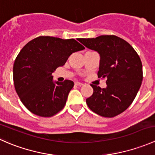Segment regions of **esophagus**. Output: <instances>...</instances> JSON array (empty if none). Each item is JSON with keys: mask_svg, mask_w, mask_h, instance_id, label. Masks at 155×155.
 I'll return each mask as SVG.
<instances>
[{"mask_svg": "<svg viewBox=\"0 0 155 155\" xmlns=\"http://www.w3.org/2000/svg\"><path fill=\"white\" fill-rule=\"evenodd\" d=\"M75 85H77V86H82V85H83V84L81 83V82H75Z\"/></svg>", "mask_w": 155, "mask_h": 155, "instance_id": "1", "label": "esophagus"}]
</instances>
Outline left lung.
Instances as JSON below:
<instances>
[{
    "label": "left lung",
    "instance_id": "obj_1",
    "mask_svg": "<svg viewBox=\"0 0 155 155\" xmlns=\"http://www.w3.org/2000/svg\"><path fill=\"white\" fill-rule=\"evenodd\" d=\"M85 47L100 54L98 78L107 79V87H93L86 99L87 107L101 116L112 118L125 111L133 103L143 81V65L134 48L115 35L79 39Z\"/></svg>",
    "mask_w": 155,
    "mask_h": 155
}]
</instances>
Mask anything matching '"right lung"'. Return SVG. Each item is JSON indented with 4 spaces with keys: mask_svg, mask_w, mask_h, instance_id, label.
<instances>
[{
    "mask_svg": "<svg viewBox=\"0 0 155 155\" xmlns=\"http://www.w3.org/2000/svg\"><path fill=\"white\" fill-rule=\"evenodd\" d=\"M85 47L74 39L40 36L28 42L15 58L13 82L21 103L34 115L51 117L66 104L74 83L53 82V72L65 64L72 53Z\"/></svg>",
    "mask_w": 155,
    "mask_h": 155,
    "instance_id": "obj_1",
    "label": "right lung"
}]
</instances>
